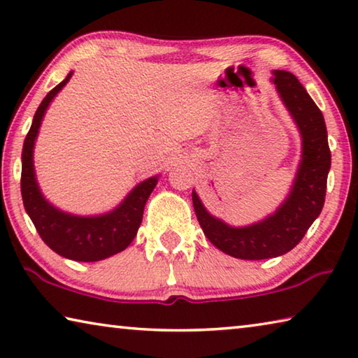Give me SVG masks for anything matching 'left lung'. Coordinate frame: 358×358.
Masks as SVG:
<instances>
[{
	"mask_svg": "<svg viewBox=\"0 0 358 358\" xmlns=\"http://www.w3.org/2000/svg\"><path fill=\"white\" fill-rule=\"evenodd\" d=\"M271 82L301 137V159L286 201L265 220L251 226L234 227L208 213L192 189V205L205 237L217 250L245 260L282 256L300 243L322 211L331 166L324 115L316 102L292 72L273 71Z\"/></svg>",
	"mask_w": 358,
	"mask_h": 358,
	"instance_id": "left-lung-1",
	"label": "left lung"
}]
</instances>
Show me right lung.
<instances>
[{"label":"right lung","mask_w":358,"mask_h":358,"mask_svg":"<svg viewBox=\"0 0 358 358\" xmlns=\"http://www.w3.org/2000/svg\"><path fill=\"white\" fill-rule=\"evenodd\" d=\"M71 77L72 72L45 96L34 113L22 151V199L36 230L52 251L77 262H98L121 252L132 243L141 227L145 203L159 177L156 175L143 180L118 207L96 216L66 213L47 201L36 180L34 143L48 106Z\"/></svg>","instance_id":"obj_1"}]
</instances>
